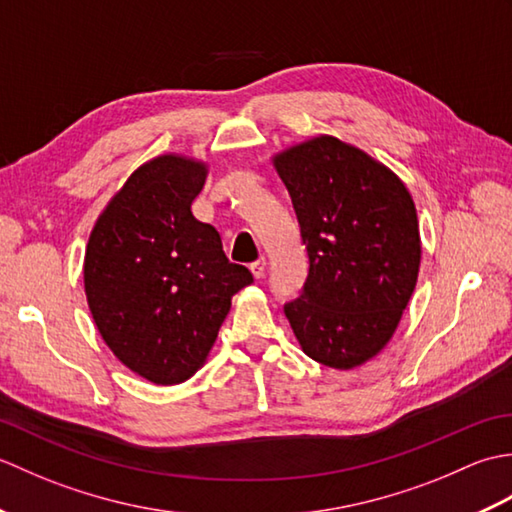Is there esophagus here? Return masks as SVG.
<instances>
[{"mask_svg":"<svg viewBox=\"0 0 512 512\" xmlns=\"http://www.w3.org/2000/svg\"><path fill=\"white\" fill-rule=\"evenodd\" d=\"M250 273H253V277H255V279H262V277L266 275V259H264V257H259L257 262L250 264Z\"/></svg>","mask_w":512,"mask_h":512,"instance_id":"34e87169","label":"esophagus"}]
</instances>
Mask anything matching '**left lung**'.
I'll return each mask as SVG.
<instances>
[{
	"instance_id": "left-lung-1",
	"label": "left lung",
	"mask_w": 512,
	"mask_h": 512,
	"mask_svg": "<svg viewBox=\"0 0 512 512\" xmlns=\"http://www.w3.org/2000/svg\"><path fill=\"white\" fill-rule=\"evenodd\" d=\"M273 165L295 206L308 279L284 306L301 350L334 369L374 358L394 336L420 268L416 204L394 171L334 136Z\"/></svg>"
}]
</instances>
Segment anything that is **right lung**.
<instances>
[{
  "instance_id": "add662e5",
  "label": "right lung",
  "mask_w": 512,
  "mask_h": 512,
  "mask_svg": "<svg viewBox=\"0 0 512 512\" xmlns=\"http://www.w3.org/2000/svg\"><path fill=\"white\" fill-rule=\"evenodd\" d=\"M204 162L165 154L140 165L96 220L83 281L92 319L114 356L156 385L204 365L235 292L253 284L220 233L191 204Z\"/></svg>"
}]
</instances>
